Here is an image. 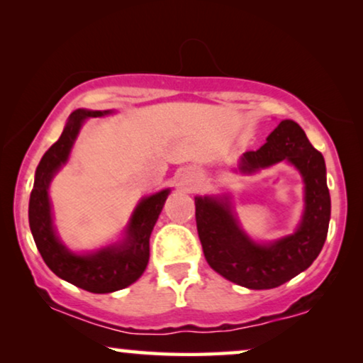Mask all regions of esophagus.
Here are the masks:
<instances>
[{
  "instance_id": "34e87169",
  "label": "esophagus",
  "mask_w": 363,
  "mask_h": 363,
  "mask_svg": "<svg viewBox=\"0 0 363 363\" xmlns=\"http://www.w3.org/2000/svg\"><path fill=\"white\" fill-rule=\"evenodd\" d=\"M193 178H195V177H188V180H186V182H190V183H191V182H193Z\"/></svg>"
}]
</instances>
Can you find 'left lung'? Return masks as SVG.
<instances>
[{"label":"left lung","instance_id":"left-lung-1","mask_svg":"<svg viewBox=\"0 0 363 363\" xmlns=\"http://www.w3.org/2000/svg\"><path fill=\"white\" fill-rule=\"evenodd\" d=\"M291 162L306 183V211L294 235L271 245H256L240 230L228 201L195 198L196 230L203 252L213 269L247 289H272L307 269L324 246L330 220V195L325 162L302 128L282 121L259 150L246 152L242 172H256Z\"/></svg>","mask_w":363,"mask_h":363}]
</instances>
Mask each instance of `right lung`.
Here are the masks:
<instances>
[{"label":"right lung","instance_id":"obj_1","mask_svg":"<svg viewBox=\"0 0 363 363\" xmlns=\"http://www.w3.org/2000/svg\"><path fill=\"white\" fill-rule=\"evenodd\" d=\"M108 111H84L71 113L61 137L49 147L36 168V178L29 198V228L44 262L54 274L94 294H106L130 286L143 274L150 257V235L170 190L143 198L133 213L127 238L121 246H108L94 255L79 256L61 245L52 228L48 188L54 173L64 165L76 140L79 128L87 117H101Z\"/></svg>","mask_w":363,"mask_h":363}]
</instances>
